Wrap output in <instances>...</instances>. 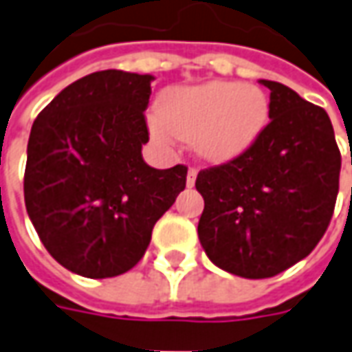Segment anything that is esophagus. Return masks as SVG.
Returning a JSON list of instances; mask_svg holds the SVG:
<instances>
[{"label": "esophagus", "mask_w": 352, "mask_h": 352, "mask_svg": "<svg viewBox=\"0 0 352 352\" xmlns=\"http://www.w3.org/2000/svg\"><path fill=\"white\" fill-rule=\"evenodd\" d=\"M196 177H198V169H194V168L188 169V173H186V186H194V183H196Z\"/></svg>", "instance_id": "1"}]
</instances>
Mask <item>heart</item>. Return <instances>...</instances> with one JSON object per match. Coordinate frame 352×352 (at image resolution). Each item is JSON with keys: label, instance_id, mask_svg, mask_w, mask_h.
Segmentation results:
<instances>
[{"label": "heart", "instance_id": "heart-1", "mask_svg": "<svg viewBox=\"0 0 352 352\" xmlns=\"http://www.w3.org/2000/svg\"><path fill=\"white\" fill-rule=\"evenodd\" d=\"M269 116V99L259 87L208 82L168 91L151 127L158 141H194L204 160L228 162L252 148Z\"/></svg>", "mask_w": 352, "mask_h": 352}]
</instances>
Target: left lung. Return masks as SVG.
I'll return each mask as SVG.
<instances>
[{
  "label": "left lung",
  "instance_id": "1",
  "mask_svg": "<svg viewBox=\"0 0 352 352\" xmlns=\"http://www.w3.org/2000/svg\"><path fill=\"white\" fill-rule=\"evenodd\" d=\"M270 122L250 151L196 177L198 238L219 269L270 278L305 259L330 225L341 154L326 110L278 82Z\"/></svg>",
  "mask_w": 352,
  "mask_h": 352
}]
</instances>
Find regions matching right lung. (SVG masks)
I'll return each mask as SVG.
<instances>
[{
    "label": "right lung",
    "instance_id": "1",
    "mask_svg": "<svg viewBox=\"0 0 352 352\" xmlns=\"http://www.w3.org/2000/svg\"><path fill=\"white\" fill-rule=\"evenodd\" d=\"M151 74L102 70L60 91L28 139L24 201L56 261L87 278L133 269L152 228L186 184V168H151L144 110Z\"/></svg>",
    "mask_w": 352,
    "mask_h": 352
}]
</instances>
